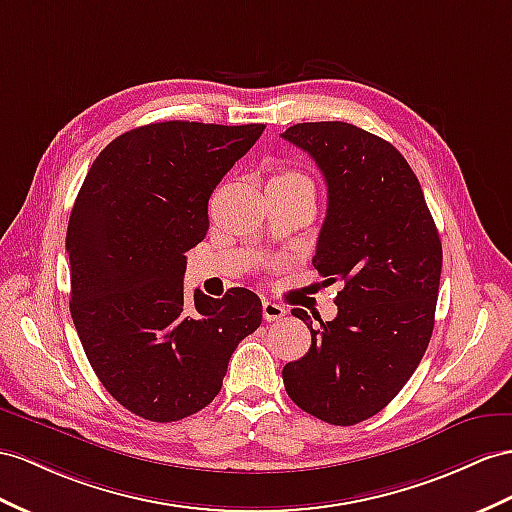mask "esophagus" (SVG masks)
I'll return each instance as SVG.
<instances>
[{
	"label": "esophagus",
	"instance_id": "esophagus-1",
	"mask_svg": "<svg viewBox=\"0 0 512 512\" xmlns=\"http://www.w3.org/2000/svg\"><path fill=\"white\" fill-rule=\"evenodd\" d=\"M261 309H264V320L268 322H274V320H281L287 309L279 303H274V300H264V305H261Z\"/></svg>",
	"mask_w": 512,
	"mask_h": 512
}]
</instances>
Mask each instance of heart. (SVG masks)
I'll return each instance as SVG.
<instances>
[{"mask_svg":"<svg viewBox=\"0 0 512 512\" xmlns=\"http://www.w3.org/2000/svg\"><path fill=\"white\" fill-rule=\"evenodd\" d=\"M274 179L277 181H307V177L296 173V170H283V173H279Z\"/></svg>","mask_w":512,"mask_h":512,"instance_id":"obj_1","label":"heart"}]
</instances>
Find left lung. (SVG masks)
<instances>
[{
    "mask_svg": "<svg viewBox=\"0 0 512 512\" xmlns=\"http://www.w3.org/2000/svg\"><path fill=\"white\" fill-rule=\"evenodd\" d=\"M322 170L329 207L313 266L342 283L337 318L292 309L311 331L303 359L283 368L300 409L352 426L398 396L428 348L441 279V240L422 186L391 142L342 121L298 123L281 134Z\"/></svg>",
    "mask_w": 512,
    "mask_h": 512,
    "instance_id": "obj_1",
    "label": "left lung"
}]
</instances>
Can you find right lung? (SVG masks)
I'll list each match as a JSON object with an SVG mask.
<instances>
[{"mask_svg": "<svg viewBox=\"0 0 512 512\" xmlns=\"http://www.w3.org/2000/svg\"><path fill=\"white\" fill-rule=\"evenodd\" d=\"M266 125L166 121L114 138L90 166L67 229L71 318L110 396L151 422L212 402L233 350L261 324L246 287L183 298L207 201Z\"/></svg>", "mask_w": 512, "mask_h": 512, "instance_id": "right-lung-1", "label": "right lung"}]
</instances>
